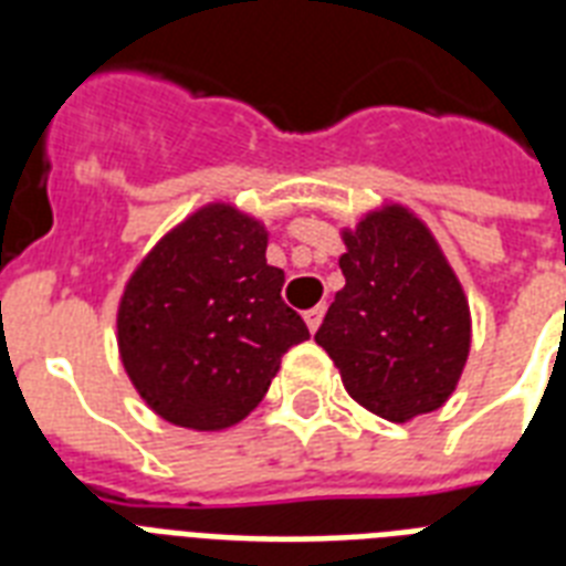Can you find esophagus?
<instances>
[{
  "label": "esophagus",
  "instance_id": "esophagus-1",
  "mask_svg": "<svg viewBox=\"0 0 566 566\" xmlns=\"http://www.w3.org/2000/svg\"><path fill=\"white\" fill-rule=\"evenodd\" d=\"M323 314H326V308H323V305H317V308H308V311H305V323H308L311 332H317L319 323H323Z\"/></svg>",
  "mask_w": 566,
  "mask_h": 566
}]
</instances>
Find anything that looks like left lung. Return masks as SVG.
<instances>
[{
    "label": "left lung",
    "mask_w": 566,
    "mask_h": 566,
    "mask_svg": "<svg viewBox=\"0 0 566 566\" xmlns=\"http://www.w3.org/2000/svg\"><path fill=\"white\" fill-rule=\"evenodd\" d=\"M344 291L314 335L355 402L390 422L438 411L470 355V305L438 240L402 205L344 229Z\"/></svg>",
    "instance_id": "8db88e82"
}]
</instances>
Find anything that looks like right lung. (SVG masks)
<instances>
[{"label":"right lung","mask_w":566,"mask_h":566,"mask_svg":"<svg viewBox=\"0 0 566 566\" xmlns=\"http://www.w3.org/2000/svg\"><path fill=\"white\" fill-rule=\"evenodd\" d=\"M266 264V229L211 202L167 231L128 279L117 311L119 358L158 417L196 431L240 422L308 326Z\"/></svg>","instance_id":"1"}]
</instances>
